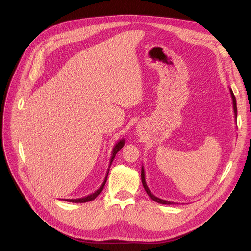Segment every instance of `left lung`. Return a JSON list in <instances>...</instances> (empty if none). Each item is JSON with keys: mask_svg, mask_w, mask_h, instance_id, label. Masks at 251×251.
Returning <instances> with one entry per match:
<instances>
[{"mask_svg": "<svg viewBox=\"0 0 251 251\" xmlns=\"http://www.w3.org/2000/svg\"><path fill=\"white\" fill-rule=\"evenodd\" d=\"M229 91H230V95H231V98H232V104H233V113H234V118H237V114H238V110H237V100H235V97H234V95H233L232 90H231V89H229ZM141 182H142V184H143V187H144V189H146L147 194L150 196V198H151V200H154V201H155V202H157V203H160V204H165V205L175 204V202H171V201H166V200L160 199V198H158V197H156V196H154L153 194H151V192L150 191L149 187H148V185H147V182H146V174H144V169H143V165H142V168H141Z\"/></svg>", "mask_w": 251, "mask_h": 251, "instance_id": "8db88e82", "label": "left lung"}]
</instances>
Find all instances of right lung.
<instances>
[{
  "label": "right lung",
  "instance_id": "add662e5",
  "mask_svg": "<svg viewBox=\"0 0 251 251\" xmlns=\"http://www.w3.org/2000/svg\"><path fill=\"white\" fill-rule=\"evenodd\" d=\"M124 146H125V139H120V140L115 144V147L113 148L112 156H111V159H110V164H109V169H108L107 175H105V178H104V180H103V182H102L101 186H100V188H98L97 191H95L93 194L88 195V196H86V197H82V198H78V199H65V201L72 202V203H85V202H89V201L94 200V199L96 198V197L102 192V189H103V186H104V184H105V182H107L108 174H109V171H110V166H111V164H112V162H113V160H114V158H115L116 154L118 153V151H119L121 148H123Z\"/></svg>",
  "mask_w": 251,
  "mask_h": 251
}]
</instances>
